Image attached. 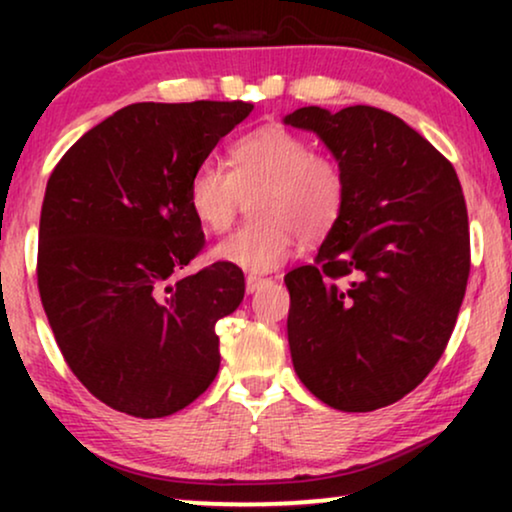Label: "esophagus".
<instances>
[{
	"label": "esophagus",
	"mask_w": 512,
	"mask_h": 512,
	"mask_svg": "<svg viewBox=\"0 0 512 512\" xmlns=\"http://www.w3.org/2000/svg\"><path fill=\"white\" fill-rule=\"evenodd\" d=\"M268 282H270V279H265V277H258V275H247V291H249V293H254V291L261 289V286L268 284Z\"/></svg>",
	"instance_id": "34e87169"
}]
</instances>
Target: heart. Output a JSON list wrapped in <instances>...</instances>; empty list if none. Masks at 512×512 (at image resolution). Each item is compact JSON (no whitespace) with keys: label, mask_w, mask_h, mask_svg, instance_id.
Masks as SVG:
<instances>
[{"label":"heart","mask_w":512,"mask_h":512,"mask_svg":"<svg viewBox=\"0 0 512 512\" xmlns=\"http://www.w3.org/2000/svg\"><path fill=\"white\" fill-rule=\"evenodd\" d=\"M230 167L202 160L188 181V205L209 233H223L249 198L251 221L212 249L219 263L270 272L303 242L333 233L347 205V172L331 153L314 151L305 135L263 125L235 139Z\"/></svg>","instance_id":"1"}]
</instances>
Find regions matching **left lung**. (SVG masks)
I'll return each instance as SVG.
<instances>
[{
	"mask_svg": "<svg viewBox=\"0 0 512 512\" xmlns=\"http://www.w3.org/2000/svg\"><path fill=\"white\" fill-rule=\"evenodd\" d=\"M284 123L317 132L347 172L338 226L284 277L293 368L335 410L384 408L431 373L457 324L471 272L459 177L377 107H303Z\"/></svg>",
	"mask_w": 512,
	"mask_h": 512,
	"instance_id": "8db88e82",
	"label": "left lung"
}]
</instances>
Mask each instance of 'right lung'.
<instances>
[{
	"instance_id": "1",
	"label": "right lung",
	"mask_w": 512,
	"mask_h": 512,
	"mask_svg": "<svg viewBox=\"0 0 512 512\" xmlns=\"http://www.w3.org/2000/svg\"><path fill=\"white\" fill-rule=\"evenodd\" d=\"M251 102H137L88 130L55 165L39 221L37 284L67 366L97 401L158 419L219 373L216 321L244 275L212 263L188 181Z\"/></svg>"
}]
</instances>
